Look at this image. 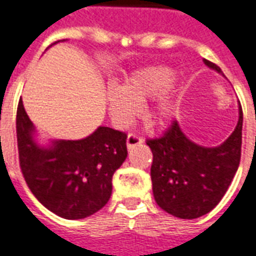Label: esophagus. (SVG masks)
<instances>
[{
	"mask_svg": "<svg viewBox=\"0 0 256 256\" xmlns=\"http://www.w3.org/2000/svg\"><path fill=\"white\" fill-rule=\"evenodd\" d=\"M126 142H128V148H132L134 146L142 144L143 138H142V136H139L136 132H130V134L128 135V139H126Z\"/></svg>",
	"mask_w": 256,
	"mask_h": 256,
	"instance_id": "obj_1",
	"label": "esophagus"
}]
</instances>
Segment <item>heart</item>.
<instances>
[{
  "instance_id": "1",
  "label": "heart",
  "mask_w": 256,
  "mask_h": 256,
  "mask_svg": "<svg viewBox=\"0 0 256 256\" xmlns=\"http://www.w3.org/2000/svg\"><path fill=\"white\" fill-rule=\"evenodd\" d=\"M175 81V72L168 67H148L136 70L126 78L122 88L108 92L110 116L114 124L126 128L140 114V104L155 100L152 116L158 124L171 122L176 116L178 105L170 93Z\"/></svg>"
}]
</instances>
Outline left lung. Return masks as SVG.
I'll list each match as a JSON object with an SVG mask.
<instances>
[{"label": "left lung", "mask_w": 256, "mask_h": 256, "mask_svg": "<svg viewBox=\"0 0 256 256\" xmlns=\"http://www.w3.org/2000/svg\"><path fill=\"white\" fill-rule=\"evenodd\" d=\"M208 67L222 74L209 60ZM243 113L236 130L218 147L198 146L182 134L176 121L159 138L147 139L152 151L151 180L155 201L170 214L193 220L214 209L240 167Z\"/></svg>", "instance_id": "obj_1"}]
</instances>
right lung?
Returning a JSON list of instances; mask_svg holds the SVG:
<instances>
[{
	"instance_id": "add662e5",
	"label": "right lung",
	"mask_w": 256,
	"mask_h": 256,
	"mask_svg": "<svg viewBox=\"0 0 256 256\" xmlns=\"http://www.w3.org/2000/svg\"><path fill=\"white\" fill-rule=\"evenodd\" d=\"M32 132L34 126L20 100L16 109L20 167L39 202L67 220L89 217L105 206L112 196L114 172L128 156L126 132L100 126L88 138L58 140L44 148L34 142Z\"/></svg>"
}]
</instances>
